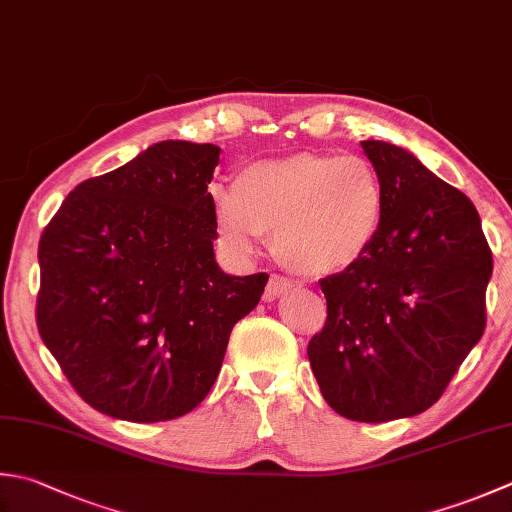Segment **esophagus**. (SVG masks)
<instances>
[{
    "label": "esophagus",
    "mask_w": 512,
    "mask_h": 512,
    "mask_svg": "<svg viewBox=\"0 0 512 512\" xmlns=\"http://www.w3.org/2000/svg\"><path fill=\"white\" fill-rule=\"evenodd\" d=\"M290 288H293V282H290V279L279 277V275H270L266 290H264V299L266 302H273V299L286 295Z\"/></svg>",
    "instance_id": "esophagus-1"
}]
</instances>
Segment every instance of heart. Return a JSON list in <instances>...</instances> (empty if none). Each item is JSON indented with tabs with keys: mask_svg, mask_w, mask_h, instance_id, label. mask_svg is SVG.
Returning a JSON list of instances; mask_svg holds the SVG:
<instances>
[{
	"mask_svg": "<svg viewBox=\"0 0 512 512\" xmlns=\"http://www.w3.org/2000/svg\"><path fill=\"white\" fill-rule=\"evenodd\" d=\"M217 244L228 257L255 253L273 235L284 264L330 275L362 259L382 228L386 193L366 157L293 153L248 164L233 188L210 190Z\"/></svg>",
	"mask_w": 512,
	"mask_h": 512,
	"instance_id": "b5f03b06",
	"label": "heart"
}]
</instances>
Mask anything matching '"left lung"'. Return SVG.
I'll return each instance as SVG.
<instances>
[{"mask_svg": "<svg viewBox=\"0 0 512 512\" xmlns=\"http://www.w3.org/2000/svg\"><path fill=\"white\" fill-rule=\"evenodd\" d=\"M386 208L357 264L319 282L326 324L308 344L328 406L390 422L433 406L486 328L493 253L473 202L408 150L368 139Z\"/></svg>", "mask_w": 512, "mask_h": 512, "instance_id": "1", "label": "left lung"}]
</instances>
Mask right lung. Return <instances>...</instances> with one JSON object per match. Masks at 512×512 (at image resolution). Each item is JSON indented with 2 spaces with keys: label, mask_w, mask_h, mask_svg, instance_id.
I'll list each match as a JSON object with an SVG mask.
<instances>
[{
  "label": "right lung",
  "mask_w": 512,
  "mask_h": 512,
  "mask_svg": "<svg viewBox=\"0 0 512 512\" xmlns=\"http://www.w3.org/2000/svg\"><path fill=\"white\" fill-rule=\"evenodd\" d=\"M213 144L168 139L79 184L39 239L37 328L77 395L126 422L204 402L266 273L226 275L208 184Z\"/></svg>",
  "instance_id": "obj_1"
}]
</instances>
